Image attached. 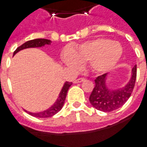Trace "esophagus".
Listing matches in <instances>:
<instances>
[{"instance_id":"1","label":"esophagus","mask_w":147,"mask_h":147,"mask_svg":"<svg viewBox=\"0 0 147 147\" xmlns=\"http://www.w3.org/2000/svg\"><path fill=\"white\" fill-rule=\"evenodd\" d=\"M85 80V79L84 78H79V79H77L76 80L74 81V83L75 84H78V83H81V82H83V81Z\"/></svg>"}]
</instances>
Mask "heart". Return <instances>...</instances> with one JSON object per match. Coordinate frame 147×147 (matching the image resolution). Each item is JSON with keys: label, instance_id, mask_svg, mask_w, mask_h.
I'll list each match as a JSON object with an SVG mask.
<instances>
[{"label": "heart", "instance_id": "b5f03b06", "mask_svg": "<svg viewBox=\"0 0 147 147\" xmlns=\"http://www.w3.org/2000/svg\"><path fill=\"white\" fill-rule=\"evenodd\" d=\"M119 43L106 38H97L78 46L73 52L67 51L63 61L67 66L80 67L81 63H90L97 72H107L112 69L123 56Z\"/></svg>", "mask_w": 147, "mask_h": 147}]
</instances>
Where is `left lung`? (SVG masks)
<instances>
[{
  "mask_svg": "<svg viewBox=\"0 0 147 147\" xmlns=\"http://www.w3.org/2000/svg\"><path fill=\"white\" fill-rule=\"evenodd\" d=\"M107 74L99 76L95 80V88L89 97L91 104L95 109L103 112H111L119 109L130 98L134 88L137 66L133 67L130 81L123 88L111 90L107 87L106 79Z\"/></svg>",
  "mask_w": 147,
  "mask_h": 147,
  "instance_id": "obj_1",
  "label": "left lung"
}]
</instances>
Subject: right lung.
<instances>
[{
  "mask_svg": "<svg viewBox=\"0 0 147 147\" xmlns=\"http://www.w3.org/2000/svg\"><path fill=\"white\" fill-rule=\"evenodd\" d=\"M51 43H52V41L50 40H47V39H35V40H28V41L25 42L22 45H20V47H18L15 50V52H13V56L18 52H20V50L28 49V48H39V47H43L45 45H51ZM71 84H72L71 82H66L65 84H63V87L62 88L61 91H60V93H59V97L56 99V102L50 108L46 110V111H41V112L28 113L29 115H31L32 116L38 117V118H49V117L53 116L54 115H56V113H58L60 110L62 109L63 104H64L65 98H66L67 91H68V89H69V88H70Z\"/></svg>",
  "mask_w": 147,
  "mask_h": 147,
  "instance_id": "1",
  "label": "right lung"
}]
</instances>
